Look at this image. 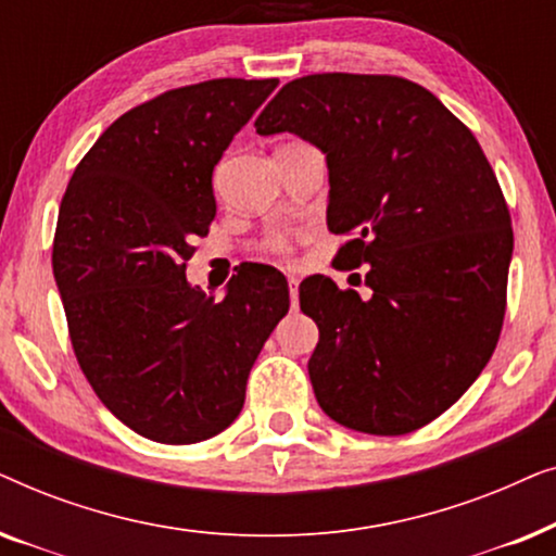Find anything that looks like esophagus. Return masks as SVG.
Instances as JSON below:
<instances>
[{
    "instance_id": "esophagus-1",
    "label": "esophagus",
    "mask_w": 556,
    "mask_h": 556,
    "mask_svg": "<svg viewBox=\"0 0 556 556\" xmlns=\"http://www.w3.org/2000/svg\"><path fill=\"white\" fill-rule=\"evenodd\" d=\"M288 291H291V306H299V278L288 276Z\"/></svg>"
}]
</instances>
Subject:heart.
<instances>
[{"label": "heart", "mask_w": 556, "mask_h": 556, "mask_svg": "<svg viewBox=\"0 0 556 556\" xmlns=\"http://www.w3.org/2000/svg\"><path fill=\"white\" fill-rule=\"evenodd\" d=\"M293 235L291 232H273L268 238L263 240V250L268 255H276V257H288L293 253Z\"/></svg>", "instance_id": "heart-1"}]
</instances>
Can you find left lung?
Segmentation results:
<instances>
[{"label":"left lung","mask_w":556,"mask_h":556,"mask_svg":"<svg viewBox=\"0 0 556 556\" xmlns=\"http://www.w3.org/2000/svg\"><path fill=\"white\" fill-rule=\"evenodd\" d=\"M326 154L337 263L367 265L362 299L326 276L299 288L318 326L308 377L331 420L369 435L420 430L460 400L498 344L511 215L470 128L397 75L316 73L257 116Z\"/></svg>","instance_id":"1"}]
</instances>
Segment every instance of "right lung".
Returning a JSON list of instances; mask_svg holds the SVG:
<instances>
[{"label": "right lung", "mask_w": 556, "mask_h": 556, "mask_svg": "<svg viewBox=\"0 0 556 556\" xmlns=\"http://www.w3.org/2000/svg\"><path fill=\"white\" fill-rule=\"evenodd\" d=\"M278 80L174 88L105 128L60 202L52 273L98 400L156 443H200L232 425L265 339L288 314L270 265L232 276L223 301L187 283L217 204L212 172Z\"/></svg>", "instance_id": "right-lung-1"}]
</instances>
